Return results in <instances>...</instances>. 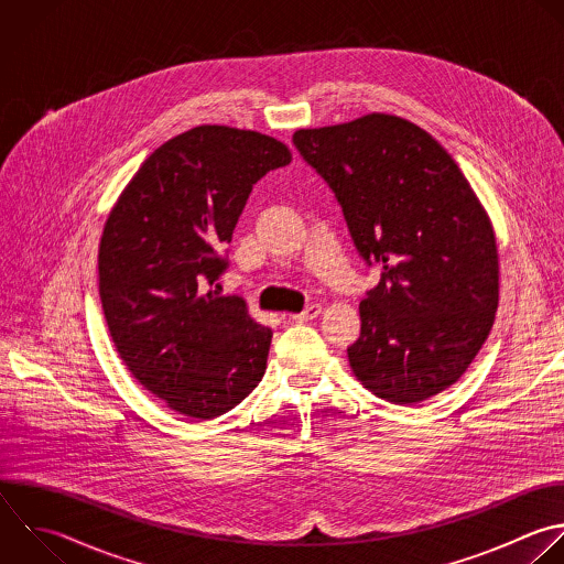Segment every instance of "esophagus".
<instances>
[{
	"label": "esophagus",
	"instance_id": "34e87169",
	"mask_svg": "<svg viewBox=\"0 0 564 564\" xmlns=\"http://www.w3.org/2000/svg\"><path fill=\"white\" fill-rule=\"evenodd\" d=\"M319 313H322V306H319V304H311V306H306L302 313L291 315V319H293V322H308V319H315Z\"/></svg>",
	"mask_w": 564,
	"mask_h": 564
}]
</instances>
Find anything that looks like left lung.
I'll list each match as a JSON object with an SVG mask.
<instances>
[{
    "mask_svg": "<svg viewBox=\"0 0 564 564\" xmlns=\"http://www.w3.org/2000/svg\"><path fill=\"white\" fill-rule=\"evenodd\" d=\"M293 145L333 189L364 262L381 267L348 346L355 377L399 405L449 388L498 308L494 229L458 165L392 115L297 130Z\"/></svg>",
    "mask_w": 564,
    "mask_h": 564,
    "instance_id": "obj_1",
    "label": "left lung"
}]
</instances>
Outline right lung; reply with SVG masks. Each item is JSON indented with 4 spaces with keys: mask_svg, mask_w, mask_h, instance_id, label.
<instances>
[{
    "mask_svg": "<svg viewBox=\"0 0 564 564\" xmlns=\"http://www.w3.org/2000/svg\"><path fill=\"white\" fill-rule=\"evenodd\" d=\"M291 163L284 143L200 126L159 150L110 212L99 295L128 370L178 414L216 419L262 379L271 328L220 295L227 242L253 185Z\"/></svg>",
    "mask_w": 564,
    "mask_h": 564,
    "instance_id": "obj_1",
    "label": "right lung"
}]
</instances>
